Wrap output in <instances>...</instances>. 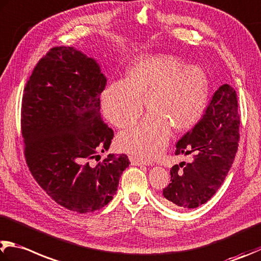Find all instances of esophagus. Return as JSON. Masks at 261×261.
<instances>
[{"instance_id":"obj_1","label":"esophagus","mask_w":261,"mask_h":261,"mask_svg":"<svg viewBox=\"0 0 261 261\" xmlns=\"http://www.w3.org/2000/svg\"><path fill=\"white\" fill-rule=\"evenodd\" d=\"M130 162L132 165H149L150 162H147V161H144L143 159L137 158V156H130Z\"/></svg>"}]
</instances>
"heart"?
<instances>
[{
    "label": "heart",
    "mask_w": 261,
    "mask_h": 261,
    "mask_svg": "<svg viewBox=\"0 0 261 261\" xmlns=\"http://www.w3.org/2000/svg\"><path fill=\"white\" fill-rule=\"evenodd\" d=\"M149 114L138 126L122 132V150L146 159L155 156L168 143L170 129L186 131L204 113L207 77L196 65L167 55H145L127 66L124 81L108 84L101 93L106 120L120 129L135 125L144 112Z\"/></svg>",
    "instance_id": "heart-1"
}]
</instances>
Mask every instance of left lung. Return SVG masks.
<instances>
[{
    "instance_id": "obj_1",
    "label": "left lung",
    "mask_w": 261,
    "mask_h": 261,
    "mask_svg": "<svg viewBox=\"0 0 261 261\" xmlns=\"http://www.w3.org/2000/svg\"><path fill=\"white\" fill-rule=\"evenodd\" d=\"M240 139V116L235 90L224 84L213 94L204 115L176 145V155H191L170 170L171 180L163 201L174 209L204 204L224 182L233 164Z\"/></svg>"
}]
</instances>
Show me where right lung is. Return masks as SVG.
<instances>
[{
    "label": "right lung",
    "mask_w": 261,
    "mask_h": 261,
    "mask_svg": "<svg viewBox=\"0 0 261 261\" xmlns=\"http://www.w3.org/2000/svg\"><path fill=\"white\" fill-rule=\"evenodd\" d=\"M107 79L93 58L73 46L52 48L33 70L23 90L21 134L30 171L46 194L70 211L92 212L108 204L125 154H110L114 132L100 116Z\"/></svg>",
    "instance_id": "1"
}]
</instances>
